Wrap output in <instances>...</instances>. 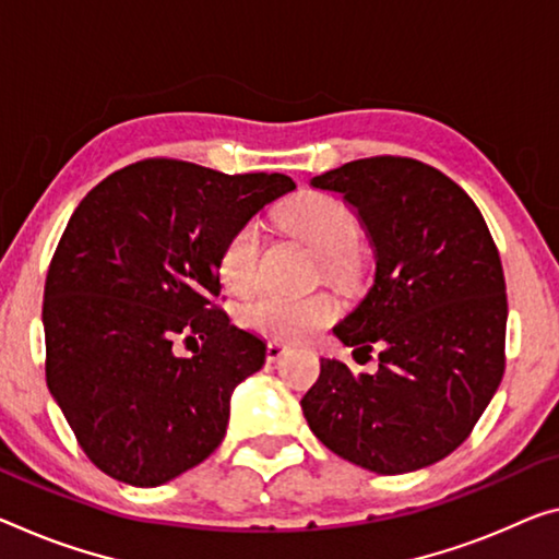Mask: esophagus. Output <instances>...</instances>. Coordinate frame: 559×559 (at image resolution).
<instances>
[{"mask_svg":"<svg viewBox=\"0 0 559 559\" xmlns=\"http://www.w3.org/2000/svg\"><path fill=\"white\" fill-rule=\"evenodd\" d=\"M289 347L287 345H282V342H277V340H272V342H267V362H277V359L285 355Z\"/></svg>","mask_w":559,"mask_h":559,"instance_id":"obj_1","label":"esophagus"}]
</instances>
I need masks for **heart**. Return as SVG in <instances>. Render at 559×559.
<instances>
[{
	"mask_svg": "<svg viewBox=\"0 0 559 559\" xmlns=\"http://www.w3.org/2000/svg\"><path fill=\"white\" fill-rule=\"evenodd\" d=\"M277 225L320 254L324 277L340 285H352L362 277L365 257L355 245L359 222L345 202L324 192H305L280 210ZM262 235L247 222L222 245L217 257L219 282L231 295H247L257 285L260 272ZM337 317V302L328 292L302 299L257 297L242 307V324L274 340H307Z\"/></svg>",
	"mask_w": 559,
	"mask_h": 559,
	"instance_id": "obj_1",
	"label": "heart"
}]
</instances>
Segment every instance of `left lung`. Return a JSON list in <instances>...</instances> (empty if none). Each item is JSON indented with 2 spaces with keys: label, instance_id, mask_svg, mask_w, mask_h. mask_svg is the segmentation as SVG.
I'll list each match as a JSON object with an SVG mask.
<instances>
[{
  "label": "left lung",
  "instance_id": "8db88e82",
  "mask_svg": "<svg viewBox=\"0 0 559 559\" xmlns=\"http://www.w3.org/2000/svg\"><path fill=\"white\" fill-rule=\"evenodd\" d=\"M352 204L374 285L334 334L380 347L374 374L322 359L302 397L324 448L377 475L435 465L467 440L504 372L500 252L469 194L409 157H367L312 177Z\"/></svg>",
  "mask_w": 559,
  "mask_h": 559
}]
</instances>
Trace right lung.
Listing matches in <instances>:
<instances>
[{
    "instance_id": "obj_1",
    "label": "right lung",
    "mask_w": 559,
    "mask_h": 559,
    "mask_svg": "<svg viewBox=\"0 0 559 559\" xmlns=\"http://www.w3.org/2000/svg\"><path fill=\"white\" fill-rule=\"evenodd\" d=\"M292 190L287 175L144 159L74 210L45 285L47 388L105 475L165 485L225 440L231 392L262 369L267 345L217 305V257ZM177 336L203 345L177 358Z\"/></svg>"
}]
</instances>
